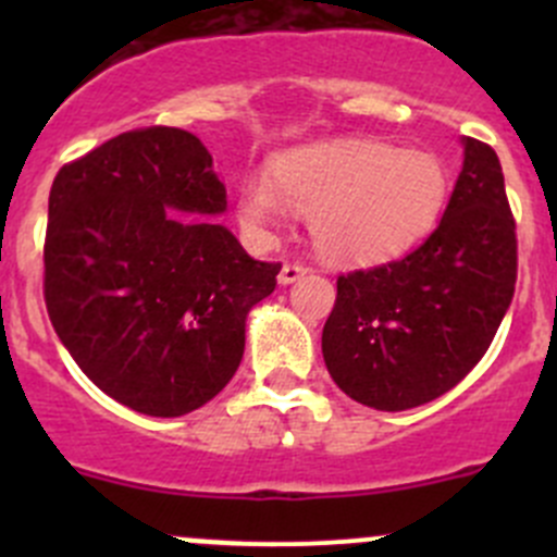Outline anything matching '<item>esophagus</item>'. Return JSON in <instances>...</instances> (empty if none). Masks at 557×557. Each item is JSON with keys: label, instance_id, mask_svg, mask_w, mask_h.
I'll return each mask as SVG.
<instances>
[{"label": "esophagus", "instance_id": "esophagus-1", "mask_svg": "<svg viewBox=\"0 0 557 557\" xmlns=\"http://www.w3.org/2000/svg\"><path fill=\"white\" fill-rule=\"evenodd\" d=\"M307 272H310V267H307V263H301V261H285L283 269H280V283H283V285L296 283V280L305 277Z\"/></svg>", "mask_w": 557, "mask_h": 557}]
</instances>
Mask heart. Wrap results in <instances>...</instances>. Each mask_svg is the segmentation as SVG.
Segmentation results:
<instances>
[{"label": "heart", "mask_w": 557, "mask_h": 557, "mask_svg": "<svg viewBox=\"0 0 557 557\" xmlns=\"http://www.w3.org/2000/svg\"><path fill=\"white\" fill-rule=\"evenodd\" d=\"M447 170L429 150L385 143H331L290 150L272 177L239 185L237 215L250 234H269L290 210L310 215L314 245L336 261L401 256L434 228L447 199Z\"/></svg>", "instance_id": "obj_1"}]
</instances>
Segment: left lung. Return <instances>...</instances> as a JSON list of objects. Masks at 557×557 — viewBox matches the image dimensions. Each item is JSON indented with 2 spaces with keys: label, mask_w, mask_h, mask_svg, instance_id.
Returning a JSON list of instances; mask_svg holds the SVG:
<instances>
[{
  "label": "left lung",
  "mask_w": 557,
  "mask_h": 557,
  "mask_svg": "<svg viewBox=\"0 0 557 557\" xmlns=\"http://www.w3.org/2000/svg\"><path fill=\"white\" fill-rule=\"evenodd\" d=\"M518 283V234L496 150L463 139L440 226L404 258L336 277L323 358L350 398L383 412L420 407L480 363Z\"/></svg>",
  "instance_id": "obj_1"
}]
</instances>
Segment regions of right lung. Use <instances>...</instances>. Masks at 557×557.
I'll return each instance as SVG.
<instances>
[{
	"instance_id": "1",
	"label": "right lung",
	"mask_w": 557,
	"mask_h": 557,
	"mask_svg": "<svg viewBox=\"0 0 557 557\" xmlns=\"http://www.w3.org/2000/svg\"><path fill=\"white\" fill-rule=\"evenodd\" d=\"M174 210H226L212 156L183 128H132L61 166L42 250L59 339L107 396L153 418L194 412L226 387L247 312L283 267Z\"/></svg>"
}]
</instances>
